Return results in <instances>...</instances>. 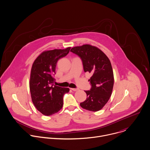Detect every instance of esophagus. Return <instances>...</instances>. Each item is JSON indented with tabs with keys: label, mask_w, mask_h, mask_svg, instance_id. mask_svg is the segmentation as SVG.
I'll return each instance as SVG.
<instances>
[{
	"label": "esophagus",
	"mask_w": 150,
	"mask_h": 150,
	"mask_svg": "<svg viewBox=\"0 0 150 150\" xmlns=\"http://www.w3.org/2000/svg\"><path fill=\"white\" fill-rule=\"evenodd\" d=\"M71 89L73 91H77L79 90L78 88H71Z\"/></svg>",
	"instance_id": "obj_1"
}]
</instances>
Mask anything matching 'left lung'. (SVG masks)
<instances>
[{"label":"left lung","instance_id":"8db88e82","mask_svg":"<svg viewBox=\"0 0 150 150\" xmlns=\"http://www.w3.org/2000/svg\"><path fill=\"white\" fill-rule=\"evenodd\" d=\"M70 51L81 57L84 71L92 74L89 79L92 88L85 91L87 98L80 106L92 112L101 110L109 100L114 85L113 72L109 58L101 50L90 44L74 47Z\"/></svg>","mask_w":150,"mask_h":150}]
</instances>
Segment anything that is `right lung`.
Wrapping results in <instances>:
<instances>
[{"label":"right lung","mask_w":150,"mask_h":150,"mask_svg":"<svg viewBox=\"0 0 150 150\" xmlns=\"http://www.w3.org/2000/svg\"><path fill=\"white\" fill-rule=\"evenodd\" d=\"M71 47L44 51L34 60L29 81L32 102L35 108L45 116L59 112L63 106V96L69 91L68 88L54 85L52 75L57 61L65 57Z\"/></svg>","instance_id":"right-lung-1"}]
</instances>
